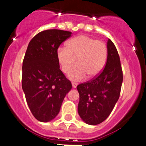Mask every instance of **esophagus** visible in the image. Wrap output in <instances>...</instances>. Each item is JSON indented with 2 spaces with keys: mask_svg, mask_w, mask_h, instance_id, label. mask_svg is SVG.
<instances>
[{
  "mask_svg": "<svg viewBox=\"0 0 146 146\" xmlns=\"http://www.w3.org/2000/svg\"><path fill=\"white\" fill-rule=\"evenodd\" d=\"M77 85L78 83H76V82H72V86H73V88H76L77 87Z\"/></svg>",
  "mask_w": 146,
  "mask_h": 146,
  "instance_id": "obj_1",
  "label": "esophagus"
}]
</instances>
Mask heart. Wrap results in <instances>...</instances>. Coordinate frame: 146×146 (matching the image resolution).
Returning <instances> with one entry per match:
<instances>
[{"label":"heart","instance_id":"obj_1","mask_svg":"<svg viewBox=\"0 0 146 146\" xmlns=\"http://www.w3.org/2000/svg\"><path fill=\"white\" fill-rule=\"evenodd\" d=\"M107 47L100 40L87 35H80L70 39L66 47L57 50V59L64 73H68L72 80L78 81L86 77L92 78L100 75L105 66Z\"/></svg>","mask_w":146,"mask_h":146}]
</instances>
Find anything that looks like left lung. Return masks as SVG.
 <instances>
[{"mask_svg": "<svg viewBox=\"0 0 146 146\" xmlns=\"http://www.w3.org/2000/svg\"><path fill=\"white\" fill-rule=\"evenodd\" d=\"M122 82L123 72L118 51L109 39L104 69L97 77L77 86L80 95L78 111L80 118L90 125L104 121L118 101Z\"/></svg>", "mask_w": 146, "mask_h": 146, "instance_id": "8db88e82", "label": "left lung"}]
</instances>
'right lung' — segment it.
I'll return each instance as SVG.
<instances>
[{"label": "right lung", "mask_w": 146, "mask_h": 146, "mask_svg": "<svg viewBox=\"0 0 146 146\" xmlns=\"http://www.w3.org/2000/svg\"><path fill=\"white\" fill-rule=\"evenodd\" d=\"M71 34L47 29L35 35L28 44L23 63L22 88L31 112L41 122L56 117L72 88L57 59L58 47Z\"/></svg>", "instance_id": "obj_1"}]
</instances>
